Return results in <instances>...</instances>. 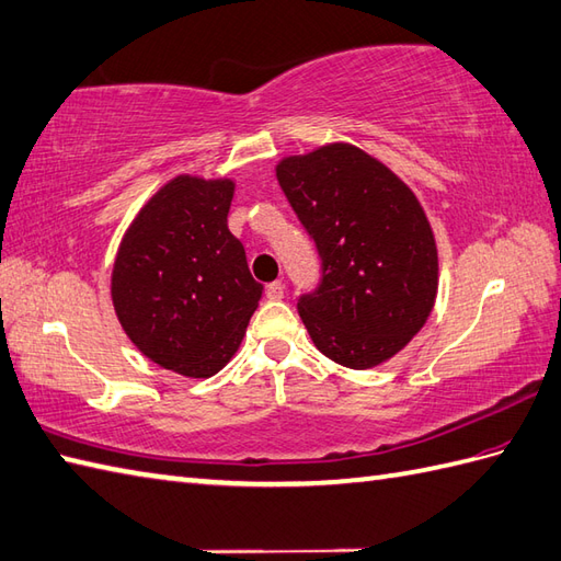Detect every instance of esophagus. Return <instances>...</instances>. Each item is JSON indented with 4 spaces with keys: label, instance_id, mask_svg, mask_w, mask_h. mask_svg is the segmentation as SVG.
I'll list each match as a JSON object with an SVG mask.
<instances>
[{
    "label": "esophagus",
    "instance_id": "obj_1",
    "mask_svg": "<svg viewBox=\"0 0 561 561\" xmlns=\"http://www.w3.org/2000/svg\"><path fill=\"white\" fill-rule=\"evenodd\" d=\"M283 293H285V288H283L280 280H273V283L266 285V297H268V300H280Z\"/></svg>",
    "mask_w": 561,
    "mask_h": 561
}]
</instances>
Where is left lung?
Here are the masks:
<instances>
[{
  "instance_id": "1",
  "label": "left lung",
  "mask_w": 561,
  "mask_h": 561,
  "mask_svg": "<svg viewBox=\"0 0 561 561\" xmlns=\"http://www.w3.org/2000/svg\"><path fill=\"white\" fill-rule=\"evenodd\" d=\"M276 178L321 256L319 288L297 302L319 353L351 369L401 353L439 290L437 242L413 190L345 141L285 156Z\"/></svg>"
}]
</instances>
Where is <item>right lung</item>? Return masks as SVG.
<instances>
[{"mask_svg":"<svg viewBox=\"0 0 561 561\" xmlns=\"http://www.w3.org/2000/svg\"><path fill=\"white\" fill-rule=\"evenodd\" d=\"M234 180L178 175L129 222L112 264V307L151 363L214 377L244 339L264 285L228 230Z\"/></svg>","mask_w":561,"mask_h":561,"instance_id":"1","label":"right lung"}]
</instances>
